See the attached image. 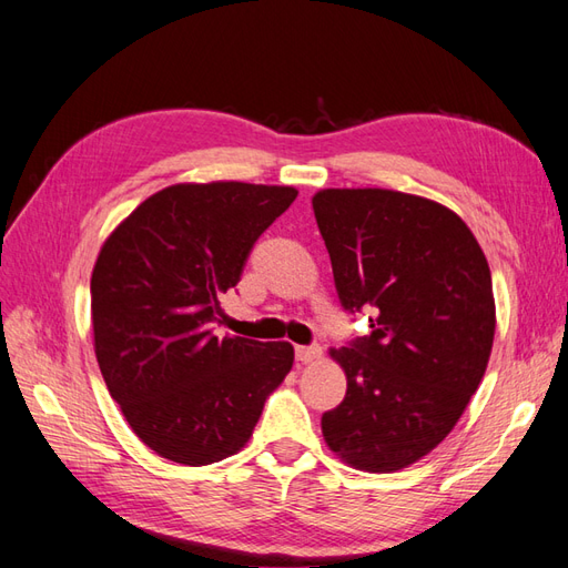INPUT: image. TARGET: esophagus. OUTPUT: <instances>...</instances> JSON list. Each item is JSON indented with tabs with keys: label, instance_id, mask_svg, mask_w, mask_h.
Here are the masks:
<instances>
[{
	"label": "esophagus",
	"instance_id": "34e87169",
	"mask_svg": "<svg viewBox=\"0 0 568 568\" xmlns=\"http://www.w3.org/2000/svg\"><path fill=\"white\" fill-rule=\"evenodd\" d=\"M295 357L307 365V362H314V359L322 357V347H318V345H297Z\"/></svg>",
	"mask_w": 568,
	"mask_h": 568
}]
</instances>
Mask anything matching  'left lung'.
<instances>
[{
	"label": "left lung",
	"mask_w": 568,
	"mask_h": 568,
	"mask_svg": "<svg viewBox=\"0 0 568 568\" xmlns=\"http://www.w3.org/2000/svg\"><path fill=\"white\" fill-rule=\"evenodd\" d=\"M312 206L341 307L369 312L372 328L331 351L347 390L324 439L357 470H400L446 439L483 382L497 324L487 258L423 196L324 189Z\"/></svg>",
	"instance_id": "obj_1"
}]
</instances>
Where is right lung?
Masks as SVG:
<instances>
[{
	"instance_id": "obj_1",
	"label": "right lung",
	"mask_w": 568,
	"mask_h": 568,
	"mask_svg": "<svg viewBox=\"0 0 568 568\" xmlns=\"http://www.w3.org/2000/svg\"><path fill=\"white\" fill-rule=\"evenodd\" d=\"M293 186L174 184L145 199L100 250L91 278L95 357L129 427L158 456L217 463L250 442L290 343L217 338L221 297Z\"/></svg>"
}]
</instances>
